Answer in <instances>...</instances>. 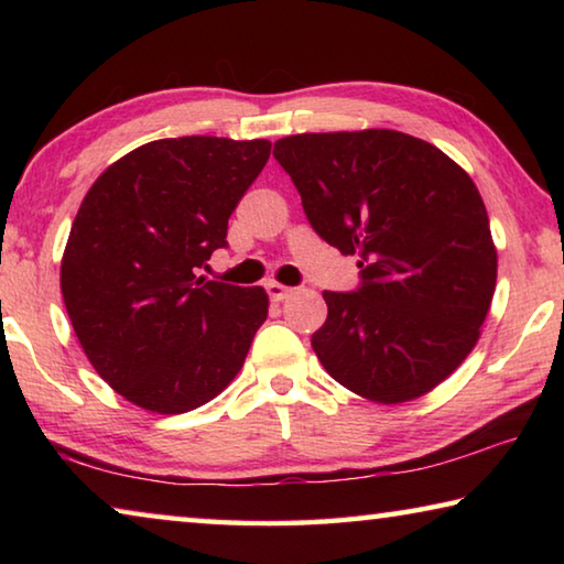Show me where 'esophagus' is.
Here are the masks:
<instances>
[{"mask_svg": "<svg viewBox=\"0 0 564 564\" xmlns=\"http://www.w3.org/2000/svg\"><path fill=\"white\" fill-rule=\"evenodd\" d=\"M265 291H269L271 301H283V299H289V295H291L289 285H283V283H279V281H269V283H265Z\"/></svg>", "mask_w": 564, "mask_h": 564, "instance_id": "obj_1", "label": "esophagus"}]
</instances>
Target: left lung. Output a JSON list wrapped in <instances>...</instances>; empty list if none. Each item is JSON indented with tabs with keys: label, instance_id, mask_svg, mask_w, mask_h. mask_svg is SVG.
<instances>
[{
	"label": "left lung",
	"instance_id": "obj_1",
	"mask_svg": "<svg viewBox=\"0 0 564 564\" xmlns=\"http://www.w3.org/2000/svg\"><path fill=\"white\" fill-rule=\"evenodd\" d=\"M273 156L316 234L358 256L356 293L326 291L311 346L350 393L408 403L470 356L488 318L498 248L463 166L393 129L295 133Z\"/></svg>",
	"mask_w": 564,
	"mask_h": 564
}]
</instances>
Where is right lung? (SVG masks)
<instances>
[{
	"instance_id": "1",
	"label": "right lung",
	"mask_w": 564,
	"mask_h": 564,
	"mask_svg": "<svg viewBox=\"0 0 564 564\" xmlns=\"http://www.w3.org/2000/svg\"><path fill=\"white\" fill-rule=\"evenodd\" d=\"M271 141L159 139L94 181L62 256L66 313L94 370L161 415L214 400L269 316L261 285L196 275L226 246L228 218Z\"/></svg>"
}]
</instances>
